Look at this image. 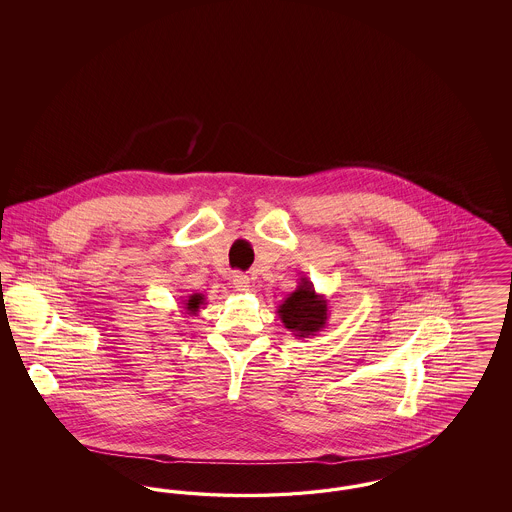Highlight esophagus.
<instances>
[{
  "label": "esophagus",
  "instance_id": "esophagus-1",
  "mask_svg": "<svg viewBox=\"0 0 512 512\" xmlns=\"http://www.w3.org/2000/svg\"><path fill=\"white\" fill-rule=\"evenodd\" d=\"M234 288L238 290V292H247L249 290V278L245 276V274H234Z\"/></svg>",
  "mask_w": 512,
  "mask_h": 512
}]
</instances>
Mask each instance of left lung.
<instances>
[{
  "instance_id": "1",
  "label": "left lung",
  "mask_w": 512,
  "mask_h": 512,
  "mask_svg": "<svg viewBox=\"0 0 512 512\" xmlns=\"http://www.w3.org/2000/svg\"><path fill=\"white\" fill-rule=\"evenodd\" d=\"M284 328H288L295 338L318 336L328 322V299L315 292L313 282L301 276L297 288L293 290L276 309Z\"/></svg>"
}]
</instances>
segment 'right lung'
Segmentation results:
<instances>
[{"label":"right lung","mask_w":512,"mask_h":512,"mask_svg":"<svg viewBox=\"0 0 512 512\" xmlns=\"http://www.w3.org/2000/svg\"><path fill=\"white\" fill-rule=\"evenodd\" d=\"M201 305H205V295L203 293H192L186 301H184V309L188 315H197Z\"/></svg>","instance_id":"obj_1"}]
</instances>
